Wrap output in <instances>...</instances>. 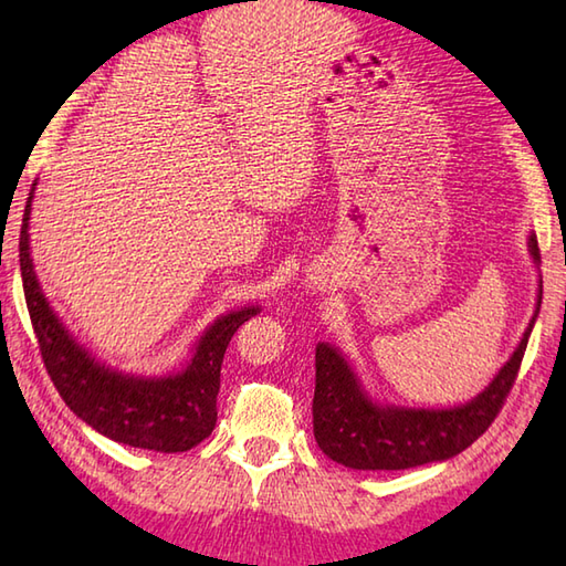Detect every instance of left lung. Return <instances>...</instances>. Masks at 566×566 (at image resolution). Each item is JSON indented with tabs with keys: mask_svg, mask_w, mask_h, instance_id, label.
<instances>
[{
	"mask_svg": "<svg viewBox=\"0 0 566 566\" xmlns=\"http://www.w3.org/2000/svg\"><path fill=\"white\" fill-rule=\"evenodd\" d=\"M527 248L533 262L539 264L535 235L527 240ZM537 286V308L509 363L482 394L454 408L377 403L338 347L318 343L314 391V436L318 448L333 462L350 469H411L450 460L467 450L494 423L518 377L527 338L543 304V280Z\"/></svg>",
	"mask_w": 566,
	"mask_h": 566,
	"instance_id": "1",
	"label": "left lung"
}]
</instances>
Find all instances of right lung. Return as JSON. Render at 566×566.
I'll use <instances>...</instances> for the list:
<instances>
[{"instance_id": "obj_1", "label": "right lung", "mask_w": 566, "mask_h": 566, "mask_svg": "<svg viewBox=\"0 0 566 566\" xmlns=\"http://www.w3.org/2000/svg\"><path fill=\"white\" fill-rule=\"evenodd\" d=\"M33 189L23 209L19 235L23 296L43 365L70 411L102 436L140 450L187 452L207 440L219 416L216 396L221 389L226 347L233 333L260 314V308L248 306L216 318L197 340L189 365L172 375H124L97 363L65 331L35 280L29 248Z\"/></svg>"}]
</instances>
